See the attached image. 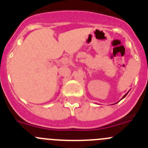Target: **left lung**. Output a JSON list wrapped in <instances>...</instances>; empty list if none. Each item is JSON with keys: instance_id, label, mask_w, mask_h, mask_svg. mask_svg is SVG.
<instances>
[{"instance_id": "1", "label": "left lung", "mask_w": 148, "mask_h": 148, "mask_svg": "<svg viewBox=\"0 0 148 148\" xmlns=\"http://www.w3.org/2000/svg\"><path fill=\"white\" fill-rule=\"evenodd\" d=\"M127 93H128V92H127ZM127 93H126V94H125V95H124V96H123V98H122V99H124V98H125V96H126V95H127Z\"/></svg>"}]
</instances>
